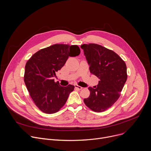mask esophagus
Masks as SVG:
<instances>
[{
	"mask_svg": "<svg viewBox=\"0 0 151 151\" xmlns=\"http://www.w3.org/2000/svg\"><path fill=\"white\" fill-rule=\"evenodd\" d=\"M75 87L76 89H78L79 90H82L83 88L82 87H81V86H79L78 85H75Z\"/></svg>",
	"mask_w": 151,
	"mask_h": 151,
	"instance_id": "34e87169",
	"label": "esophagus"
}]
</instances>
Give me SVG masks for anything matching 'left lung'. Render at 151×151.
<instances>
[{
	"instance_id": "obj_1",
	"label": "left lung",
	"mask_w": 151,
	"mask_h": 151,
	"mask_svg": "<svg viewBox=\"0 0 151 151\" xmlns=\"http://www.w3.org/2000/svg\"><path fill=\"white\" fill-rule=\"evenodd\" d=\"M81 48L90 72L100 79L96 87L88 88L90 95L83 101L94 112L105 111L120 96L127 79L125 63L114 51L98 44H83Z\"/></svg>"
}]
</instances>
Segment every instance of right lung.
Listing matches in <instances>:
<instances>
[{
  "label": "right lung",
  "mask_w": 151,
  "mask_h": 151,
  "mask_svg": "<svg viewBox=\"0 0 151 151\" xmlns=\"http://www.w3.org/2000/svg\"><path fill=\"white\" fill-rule=\"evenodd\" d=\"M80 52L77 45L55 44L40 50L27 61L24 82L33 101L43 112L54 114L65 104L75 86L62 87L53 78L69 57L78 56Z\"/></svg>",
  "instance_id": "right-lung-1"
}]
</instances>
